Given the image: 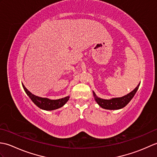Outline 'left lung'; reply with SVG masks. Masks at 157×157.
Returning <instances> with one entry per match:
<instances>
[{
  "label": "left lung",
  "mask_w": 157,
  "mask_h": 157,
  "mask_svg": "<svg viewBox=\"0 0 157 157\" xmlns=\"http://www.w3.org/2000/svg\"><path fill=\"white\" fill-rule=\"evenodd\" d=\"M139 86L140 84L137 86V87H136L134 90L129 92V94L124 96H122V97L119 98H113L110 100H106L98 98L94 92H93V94H94L95 101L98 103V105L100 106H101L102 108L109 110H117L125 107V106L128 104L130 101H131L133 97L134 96L136 92H137L139 88Z\"/></svg>",
  "instance_id": "left-lung-1"
}]
</instances>
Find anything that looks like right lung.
<instances>
[{"mask_svg": "<svg viewBox=\"0 0 157 157\" xmlns=\"http://www.w3.org/2000/svg\"><path fill=\"white\" fill-rule=\"evenodd\" d=\"M23 88L24 89L26 94L29 96L32 102L38 106L40 109L46 110V111H52L62 107L65 103L68 101L69 96H66L65 98H60L57 100H51L47 98H42L32 94L25 87V86L22 84Z\"/></svg>", "mask_w": 157, "mask_h": 157, "instance_id": "right-lung-1", "label": "right lung"}]
</instances>
